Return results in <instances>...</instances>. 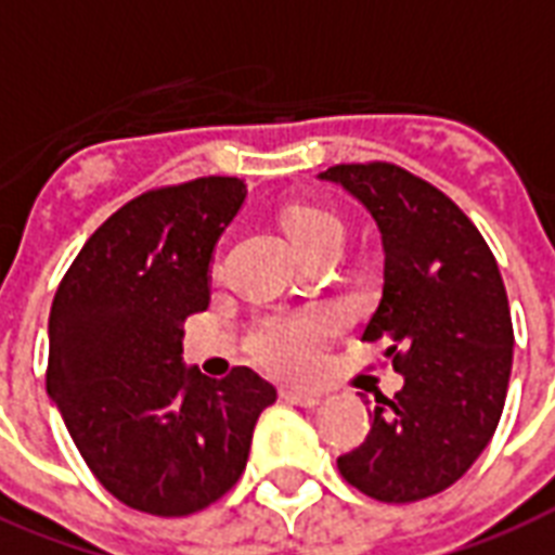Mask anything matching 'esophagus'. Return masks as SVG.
<instances>
[{
    "label": "esophagus",
    "mask_w": 555,
    "mask_h": 555,
    "mask_svg": "<svg viewBox=\"0 0 555 555\" xmlns=\"http://www.w3.org/2000/svg\"><path fill=\"white\" fill-rule=\"evenodd\" d=\"M283 399H286V402H292V405H300V408L321 405V397H318V393H304V390H283Z\"/></svg>",
    "instance_id": "esophagus-1"
}]
</instances>
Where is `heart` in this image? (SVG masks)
Listing matches in <instances>:
<instances>
[{
  "instance_id": "b5f03b06",
  "label": "heart",
  "mask_w": 555,
  "mask_h": 555,
  "mask_svg": "<svg viewBox=\"0 0 555 555\" xmlns=\"http://www.w3.org/2000/svg\"><path fill=\"white\" fill-rule=\"evenodd\" d=\"M281 222L283 231L304 255L326 240L341 237L345 231L336 210L324 205H307V202L289 205L283 210ZM333 326H336L333 315H269L251 330L248 353L266 371L298 376L318 362Z\"/></svg>"
}]
</instances>
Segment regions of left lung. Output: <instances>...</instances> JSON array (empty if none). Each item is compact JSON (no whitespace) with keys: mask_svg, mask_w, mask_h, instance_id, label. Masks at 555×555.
I'll list each match as a JSON object with an SVG mask.
<instances>
[{"mask_svg":"<svg viewBox=\"0 0 555 555\" xmlns=\"http://www.w3.org/2000/svg\"><path fill=\"white\" fill-rule=\"evenodd\" d=\"M362 202L382 234L385 286L364 341L405 376L376 393L371 434L338 457L341 478L385 504L461 480L487 449L513 371V318L487 240L442 191L388 162L318 173Z\"/></svg>","mask_w":555,"mask_h":555,"instance_id":"obj_1","label":"left lung"}]
</instances>
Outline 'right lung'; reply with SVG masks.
Instances as JSON below:
<instances>
[{"mask_svg":"<svg viewBox=\"0 0 555 555\" xmlns=\"http://www.w3.org/2000/svg\"><path fill=\"white\" fill-rule=\"evenodd\" d=\"M243 202L234 176L141 193L86 240L51 304L49 397L94 478L139 513L219 501L278 399L248 367L208 379L182 362L184 318L208 309L214 248Z\"/></svg>","mask_w":555,"mask_h":555,"instance_id":"right-lung-1","label":"right lung"}]
</instances>
